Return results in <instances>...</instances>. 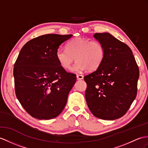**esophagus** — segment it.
I'll use <instances>...</instances> for the list:
<instances>
[{"label": "esophagus", "instance_id": "34e87169", "mask_svg": "<svg viewBox=\"0 0 148 148\" xmlns=\"http://www.w3.org/2000/svg\"><path fill=\"white\" fill-rule=\"evenodd\" d=\"M77 80H82V79L84 78V76H83L82 75H77Z\"/></svg>", "mask_w": 148, "mask_h": 148}]
</instances>
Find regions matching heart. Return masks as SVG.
Here are the masks:
<instances>
[{"mask_svg":"<svg viewBox=\"0 0 148 148\" xmlns=\"http://www.w3.org/2000/svg\"><path fill=\"white\" fill-rule=\"evenodd\" d=\"M104 56L105 49L101 42L84 38L71 39L66 49L59 48L56 53L57 61L64 69H70L76 59L77 63L71 68L73 72L96 70L102 63Z\"/></svg>","mask_w":148,"mask_h":148,"instance_id":"b5f03b06","label":"heart"}]
</instances>
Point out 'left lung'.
Listing matches in <instances>:
<instances>
[{
  "label": "left lung",
  "mask_w": 148,
  "mask_h": 148,
  "mask_svg": "<svg viewBox=\"0 0 148 148\" xmlns=\"http://www.w3.org/2000/svg\"><path fill=\"white\" fill-rule=\"evenodd\" d=\"M93 36L103 45L105 56L99 68L84 77L86 103L96 117L115 120L125 114L136 99L139 68L125 43L108 32Z\"/></svg>",
  "instance_id": "8db88e82"
}]
</instances>
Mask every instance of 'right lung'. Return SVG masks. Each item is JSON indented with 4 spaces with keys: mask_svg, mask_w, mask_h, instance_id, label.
<instances>
[{
    "mask_svg": "<svg viewBox=\"0 0 148 148\" xmlns=\"http://www.w3.org/2000/svg\"><path fill=\"white\" fill-rule=\"evenodd\" d=\"M72 34H49L35 38L21 49L14 64L17 98L27 112L38 119H51L65 107L76 75L60 66L56 53Z\"/></svg>",
    "mask_w": 148,
    "mask_h": 148,
    "instance_id": "obj_1",
    "label": "right lung"
}]
</instances>
